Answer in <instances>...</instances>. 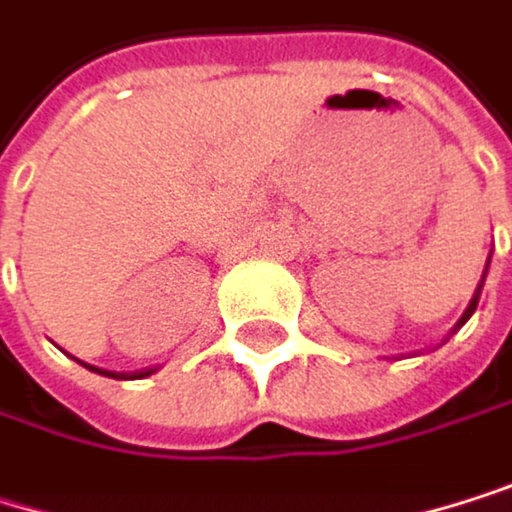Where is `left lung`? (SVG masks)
Returning a JSON list of instances; mask_svg holds the SVG:
<instances>
[{
  "instance_id": "obj_1",
  "label": "left lung",
  "mask_w": 512,
  "mask_h": 512,
  "mask_svg": "<svg viewBox=\"0 0 512 512\" xmlns=\"http://www.w3.org/2000/svg\"><path fill=\"white\" fill-rule=\"evenodd\" d=\"M480 288H483V285H480ZM480 288H477V294H473V300L467 303V309H464V315H461V321H458V324H464V321L473 315V309H477V303H480Z\"/></svg>"
}]
</instances>
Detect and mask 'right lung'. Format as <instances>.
Wrapping results in <instances>:
<instances>
[{
    "label": "right lung",
    "instance_id": "obj_1",
    "mask_svg": "<svg viewBox=\"0 0 512 512\" xmlns=\"http://www.w3.org/2000/svg\"><path fill=\"white\" fill-rule=\"evenodd\" d=\"M90 370H93V367H90ZM99 373H105V370H99ZM148 373H151V370H145V373H139V376H148ZM105 376H115V379H127L124 373H105ZM139 376H130V379H139Z\"/></svg>",
    "mask_w": 512,
    "mask_h": 512
}]
</instances>
